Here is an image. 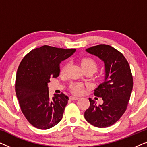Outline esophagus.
I'll return each mask as SVG.
<instances>
[{"label":"esophagus","mask_w":147,"mask_h":147,"mask_svg":"<svg viewBox=\"0 0 147 147\" xmlns=\"http://www.w3.org/2000/svg\"><path fill=\"white\" fill-rule=\"evenodd\" d=\"M69 98H70V100H77L79 99V98L78 97H76V96H70Z\"/></svg>","instance_id":"34e87169"}]
</instances>
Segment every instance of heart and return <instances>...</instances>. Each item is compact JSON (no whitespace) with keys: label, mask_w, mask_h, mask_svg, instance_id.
Returning a JSON list of instances; mask_svg holds the SVG:
<instances>
[{"label":"heart","mask_w":147,"mask_h":147,"mask_svg":"<svg viewBox=\"0 0 147 147\" xmlns=\"http://www.w3.org/2000/svg\"><path fill=\"white\" fill-rule=\"evenodd\" d=\"M80 64H81L82 67L83 68L84 70L88 69H91L94 71L97 69L98 67V64L96 63V61L94 59H92L91 57H84L80 60ZM67 68V64H65L61 69V74H64L66 71ZM84 86L81 83H76L74 84L71 86V90L74 94H82L84 91Z\"/></svg>","instance_id":"b5f03b06"}]
</instances>
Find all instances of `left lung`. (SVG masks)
<instances>
[{
    "instance_id": "left-lung-1",
    "label": "left lung",
    "mask_w": 147,
    "mask_h": 147,
    "mask_svg": "<svg viewBox=\"0 0 147 147\" xmlns=\"http://www.w3.org/2000/svg\"><path fill=\"white\" fill-rule=\"evenodd\" d=\"M86 51L104 61L106 76L94 93L102 98L103 104L97 105L96 100L89 98L90 107L84 117L96 127L106 128L115 124L127 108L133 87L132 72L123 54L112 46L100 44L88 48Z\"/></svg>"
}]
</instances>
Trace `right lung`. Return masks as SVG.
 Instances as JSON below:
<instances>
[{
  "label": "right lung",
  "instance_id": "1",
  "mask_svg": "<svg viewBox=\"0 0 147 147\" xmlns=\"http://www.w3.org/2000/svg\"><path fill=\"white\" fill-rule=\"evenodd\" d=\"M76 50L45 45L31 50L20 63L15 92L22 112L34 127L49 129L63 118L69 98L61 93L51 99L48 83L59 76V63Z\"/></svg>",
  "mask_w": 147,
  "mask_h": 147
}]
</instances>
